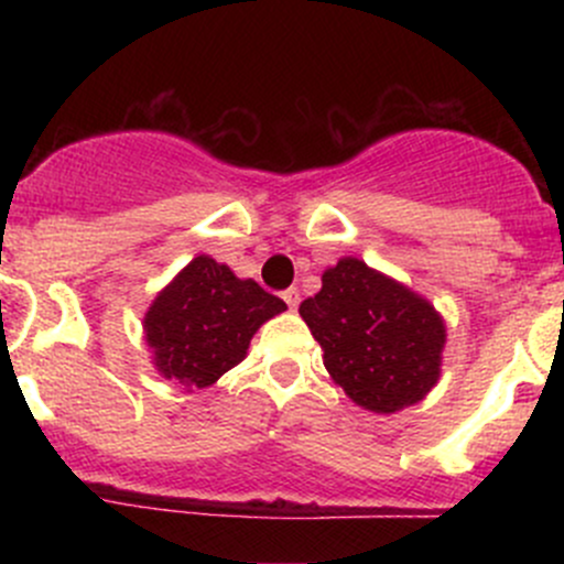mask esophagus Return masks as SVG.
I'll return each mask as SVG.
<instances>
[{
	"label": "esophagus",
	"mask_w": 564,
	"mask_h": 564,
	"mask_svg": "<svg viewBox=\"0 0 564 564\" xmlns=\"http://www.w3.org/2000/svg\"><path fill=\"white\" fill-rule=\"evenodd\" d=\"M283 303H286L292 311L297 308V305H300V292H297V289H286V292H283Z\"/></svg>",
	"instance_id": "1"
}]
</instances>
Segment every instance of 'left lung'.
Returning a JSON list of instances; mask_svg holds the SVG:
<instances>
[{
    "label": "left lung",
    "instance_id": "8db88e82",
    "mask_svg": "<svg viewBox=\"0 0 564 564\" xmlns=\"http://www.w3.org/2000/svg\"><path fill=\"white\" fill-rule=\"evenodd\" d=\"M300 316L324 351V368L357 406L392 414L420 403L442 377L447 327L440 311L395 278L344 256Z\"/></svg>",
    "mask_w": 564,
    "mask_h": 564
}]
</instances>
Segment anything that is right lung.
<instances>
[{
    "mask_svg": "<svg viewBox=\"0 0 564 564\" xmlns=\"http://www.w3.org/2000/svg\"><path fill=\"white\" fill-rule=\"evenodd\" d=\"M286 303L253 278L202 253L158 292L144 314V340L152 366L187 392L218 382L246 360L250 338Z\"/></svg>",
    "mask_w": 564,
    "mask_h": 564,
    "instance_id": "1",
    "label": "right lung"
}]
</instances>
